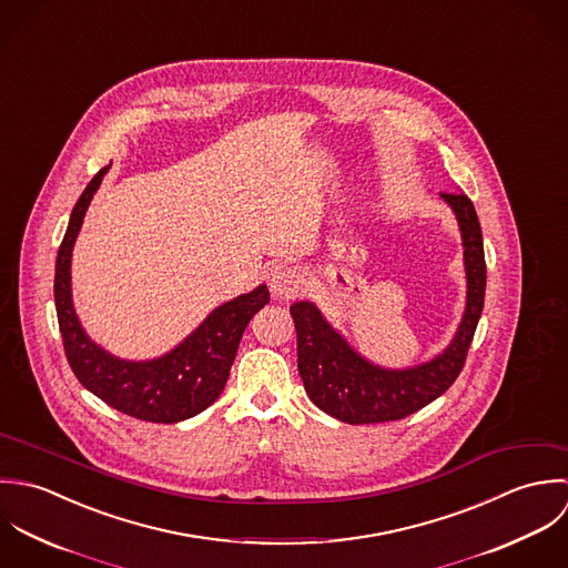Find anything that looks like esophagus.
Wrapping results in <instances>:
<instances>
[{
	"instance_id": "1",
	"label": "esophagus",
	"mask_w": 568,
	"mask_h": 568,
	"mask_svg": "<svg viewBox=\"0 0 568 568\" xmlns=\"http://www.w3.org/2000/svg\"><path fill=\"white\" fill-rule=\"evenodd\" d=\"M301 274L292 265H278L270 274V290L274 296L292 298L301 290Z\"/></svg>"
}]
</instances>
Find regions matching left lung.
<instances>
[{"mask_svg":"<svg viewBox=\"0 0 568 568\" xmlns=\"http://www.w3.org/2000/svg\"><path fill=\"white\" fill-rule=\"evenodd\" d=\"M460 226L467 274V307L453 344L433 362L384 371L362 359L327 325L312 303H294L298 373L312 402L344 424H382L404 419L442 397L465 366L485 301V252L474 204L463 193H442Z\"/></svg>","mask_w":568,"mask_h":568,"instance_id":"left-lung-1","label":"left lung"}]
</instances>
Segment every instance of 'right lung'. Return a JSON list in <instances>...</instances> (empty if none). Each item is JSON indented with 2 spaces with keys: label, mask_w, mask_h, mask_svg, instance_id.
<instances>
[{
  "label": "right lung",
  "mask_w": 568,
  "mask_h": 568,
  "mask_svg": "<svg viewBox=\"0 0 568 568\" xmlns=\"http://www.w3.org/2000/svg\"><path fill=\"white\" fill-rule=\"evenodd\" d=\"M110 166L101 169L79 197L57 256L54 305L65 357L77 379L115 410L153 424H175L209 408L224 390L239 341L252 316L270 303L258 285L217 307L169 355L151 362H124L85 336L72 307L70 258L85 211Z\"/></svg>",
  "instance_id": "obj_1"
}]
</instances>
